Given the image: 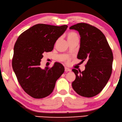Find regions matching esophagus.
<instances>
[{
    "label": "esophagus",
    "mask_w": 122,
    "mask_h": 122,
    "mask_svg": "<svg viewBox=\"0 0 122 122\" xmlns=\"http://www.w3.org/2000/svg\"><path fill=\"white\" fill-rule=\"evenodd\" d=\"M65 71H66V72L71 71V69H70V68H67V67H65Z\"/></svg>",
    "instance_id": "1"
}]
</instances>
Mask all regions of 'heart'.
I'll list each match as a JSON object with an SVG mask.
<instances>
[{
	"label": "heart",
	"mask_w": 122,
	"mask_h": 122,
	"mask_svg": "<svg viewBox=\"0 0 122 122\" xmlns=\"http://www.w3.org/2000/svg\"><path fill=\"white\" fill-rule=\"evenodd\" d=\"M66 36H67V39L68 41L73 40V39H74L75 38H78L77 34L76 32H72V31L68 32V33L67 34ZM67 61L68 62V60H67Z\"/></svg>",
	"instance_id": "1"
}]
</instances>
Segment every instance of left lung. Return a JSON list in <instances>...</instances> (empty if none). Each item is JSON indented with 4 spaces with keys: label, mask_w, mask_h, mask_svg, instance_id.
Listing matches in <instances>:
<instances>
[{
    "label": "left lung",
    "mask_w": 122,
    "mask_h": 122,
    "mask_svg": "<svg viewBox=\"0 0 122 122\" xmlns=\"http://www.w3.org/2000/svg\"><path fill=\"white\" fill-rule=\"evenodd\" d=\"M80 35L77 59L87 61L82 72L72 69L76 79L72 83L79 95L92 97L100 93L107 83L112 71L113 53L105 36L97 27L86 23H78L70 27Z\"/></svg>",
    "instance_id": "left-lung-1"
}]
</instances>
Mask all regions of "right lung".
Returning <instances> with one entry per match:
<instances>
[{"label": "right lung", "instance_id": "right-lung-1", "mask_svg": "<svg viewBox=\"0 0 122 122\" xmlns=\"http://www.w3.org/2000/svg\"><path fill=\"white\" fill-rule=\"evenodd\" d=\"M67 27L38 24L20 34L15 42L12 59L13 70L22 88L34 98L50 95L56 81L64 72V67L59 62L45 69L40 66L44 53L52 50L56 40Z\"/></svg>", "mask_w": 122, "mask_h": 122}]
</instances>
